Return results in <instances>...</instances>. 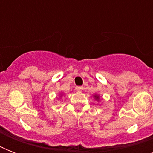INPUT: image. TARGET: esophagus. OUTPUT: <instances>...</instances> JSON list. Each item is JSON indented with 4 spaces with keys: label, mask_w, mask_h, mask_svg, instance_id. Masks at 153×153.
Listing matches in <instances>:
<instances>
[{
    "label": "esophagus",
    "mask_w": 153,
    "mask_h": 153,
    "mask_svg": "<svg viewBox=\"0 0 153 153\" xmlns=\"http://www.w3.org/2000/svg\"><path fill=\"white\" fill-rule=\"evenodd\" d=\"M82 89H83V87H82V86H76V87H75V90H76L77 91H82Z\"/></svg>",
    "instance_id": "1"
}]
</instances>
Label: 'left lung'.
Segmentation results:
<instances>
[{
    "instance_id": "8db88e82",
    "label": "left lung",
    "mask_w": 153,
    "mask_h": 153,
    "mask_svg": "<svg viewBox=\"0 0 153 153\" xmlns=\"http://www.w3.org/2000/svg\"><path fill=\"white\" fill-rule=\"evenodd\" d=\"M94 99H95V100L97 101L100 100V97H99V95H98V94H94Z\"/></svg>"
}]
</instances>
